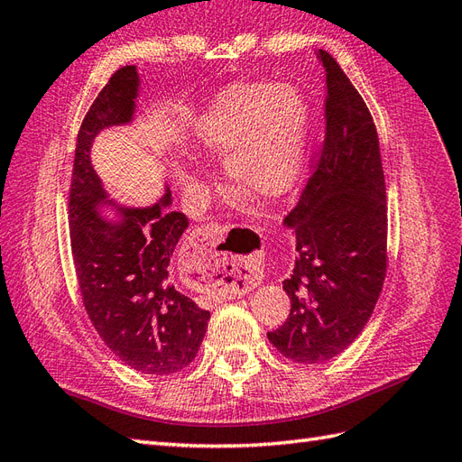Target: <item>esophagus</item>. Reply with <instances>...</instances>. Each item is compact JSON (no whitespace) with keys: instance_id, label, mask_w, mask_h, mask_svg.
<instances>
[{"instance_id":"obj_1","label":"esophagus","mask_w":462,"mask_h":462,"mask_svg":"<svg viewBox=\"0 0 462 462\" xmlns=\"http://www.w3.org/2000/svg\"><path fill=\"white\" fill-rule=\"evenodd\" d=\"M226 227L208 223L198 227L186 243V264L196 283H223L233 290H245L254 278L253 254L243 251H217Z\"/></svg>"}]
</instances>
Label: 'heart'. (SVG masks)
Segmentation results:
<instances>
[{
	"label": "heart",
	"instance_id": "heart-1",
	"mask_svg": "<svg viewBox=\"0 0 462 462\" xmlns=\"http://www.w3.org/2000/svg\"><path fill=\"white\" fill-rule=\"evenodd\" d=\"M310 112L290 83L239 81L219 91L192 120L190 138L204 157H221L226 177L262 202L280 200L303 165ZM177 186L194 174L172 169Z\"/></svg>",
	"mask_w": 462,
	"mask_h": 462
}]
</instances>
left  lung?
Listing matches in <instances>:
<instances>
[{"label":"left lung","mask_w":462,"mask_h":462,"mask_svg":"<svg viewBox=\"0 0 462 462\" xmlns=\"http://www.w3.org/2000/svg\"><path fill=\"white\" fill-rule=\"evenodd\" d=\"M324 142L299 204L283 219L295 264L283 290L290 317L268 332L295 364H324L364 330L386 273V192L379 138L364 98L328 52Z\"/></svg>","instance_id":"8db88e82"}]
</instances>
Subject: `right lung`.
<instances>
[{
    "label": "right lung",
    "mask_w": 462,
    "mask_h": 462,
    "mask_svg": "<svg viewBox=\"0 0 462 462\" xmlns=\"http://www.w3.org/2000/svg\"><path fill=\"white\" fill-rule=\"evenodd\" d=\"M138 91L135 66L120 68L83 118L69 189L71 253L85 310L108 350L135 371L171 375L196 357L209 320L171 278L189 219L169 209V189L147 208L112 202L91 163L97 135L134 120ZM103 205L115 220L102 216Z\"/></svg>",
    "instance_id": "obj_1"
}]
</instances>
